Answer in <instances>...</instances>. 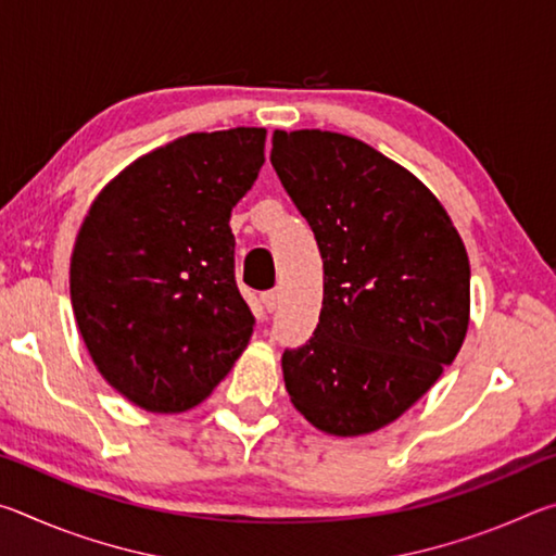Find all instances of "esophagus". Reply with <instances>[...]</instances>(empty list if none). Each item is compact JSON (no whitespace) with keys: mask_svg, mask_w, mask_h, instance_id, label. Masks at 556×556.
<instances>
[{"mask_svg":"<svg viewBox=\"0 0 556 556\" xmlns=\"http://www.w3.org/2000/svg\"><path fill=\"white\" fill-rule=\"evenodd\" d=\"M260 301H262V306H265L269 314H271V312H275V308H277V304H279V294H277V289L262 291V296H260Z\"/></svg>","mask_w":556,"mask_h":556,"instance_id":"esophagus-1","label":"esophagus"}]
</instances>
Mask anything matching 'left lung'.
Wrapping results in <instances>:
<instances>
[{
  "label": "left lung",
  "instance_id": "obj_1",
  "mask_svg": "<svg viewBox=\"0 0 556 556\" xmlns=\"http://www.w3.org/2000/svg\"><path fill=\"white\" fill-rule=\"evenodd\" d=\"M269 162L324 260L316 331L281 355L291 404L326 434H370L402 417L464 345V240L417 176L361 139L277 129Z\"/></svg>",
  "mask_w": 556,
  "mask_h": 556
}]
</instances>
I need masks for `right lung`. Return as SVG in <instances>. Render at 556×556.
Listing matches in <instances>:
<instances>
[{"label": "right lung", "instance_id": "right-lung-1", "mask_svg": "<svg viewBox=\"0 0 556 556\" xmlns=\"http://www.w3.org/2000/svg\"><path fill=\"white\" fill-rule=\"evenodd\" d=\"M265 137H178L112 178L80 225L75 324L102 378L137 407H195L248 348L255 316L235 285L230 213L265 164Z\"/></svg>", "mask_w": 556, "mask_h": 556}]
</instances>
